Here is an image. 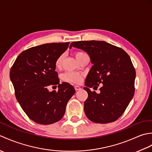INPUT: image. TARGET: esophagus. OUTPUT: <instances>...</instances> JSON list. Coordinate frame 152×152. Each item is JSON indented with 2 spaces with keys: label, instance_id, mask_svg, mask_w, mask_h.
Here are the masks:
<instances>
[{
  "label": "esophagus",
  "instance_id": "34e87169",
  "mask_svg": "<svg viewBox=\"0 0 152 152\" xmlns=\"http://www.w3.org/2000/svg\"><path fill=\"white\" fill-rule=\"evenodd\" d=\"M74 88H75L76 91H78V90L81 89V88H80V87L78 86H74Z\"/></svg>",
  "mask_w": 152,
  "mask_h": 152
}]
</instances>
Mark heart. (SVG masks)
Listing matches in <instances>:
<instances>
[{
    "label": "heart",
    "mask_w": 152,
    "mask_h": 152,
    "mask_svg": "<svg viewBox=\"0 0 152 152\" xmlns=\"http://www.w3.org/2000/svg\"><path fill=\"white\" fill-rule=\"evenodd\" d=\"M75 57L78 61H80L82 59V57L86 56V53L82 52V51H77L75 53ZM64 58V55L61 54L57 57L56 61V66L57 68L61 67V64H62ZM83 73L78 72H66L63 74V79L64 81L72 83H80L82 82V77H83Z\"/></svg>",
    "instance_id": "obj_1"
}]
</instances>
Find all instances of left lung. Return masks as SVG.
I'll list each match as a JSON object with an SVG mask.
<instances>
[{"label":"left lung","instance_id":"left-lung-1","mask_svg":"<svg viewBox=\"0 0 152 152\" xmlns=\"http://www.w3.org/2000/svg\"><path fill=\"white\" fill-rule=\"evenodd\" d=\"M76 47L86 51L92 66L86 79L88 97L84 102L85 114L90 121L108 124L121 117L134 93L136 72L130 57L121 48L104 41L73 42L70 48ZM101 93L96 94L90 88Z\"/></svg>","mask_w":152,"mask_h":152}]
</instances>
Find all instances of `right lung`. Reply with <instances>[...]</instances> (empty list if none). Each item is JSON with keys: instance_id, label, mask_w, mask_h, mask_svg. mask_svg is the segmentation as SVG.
I'll return each instance as SVG.
<instances>
[{"instance_id": "1", "label": "right lung", "mask_w": 152, "mask_h": 152, "mask_svg": "<svg viewBox=\"0 0 152 152\" xmlns=\"http://www.w3.org/2000/svg\"><path fill=\"white\" fill-rule=\"evenodd\" d=\"M70 42L44 44L28 48L19 55L10 77L15 97L31 120L49 125L61 120L69 99L75 93L67 82L59 83L56 61ZM58 85L57 92H50V85Z\"/></svg>"}]
</instances>
